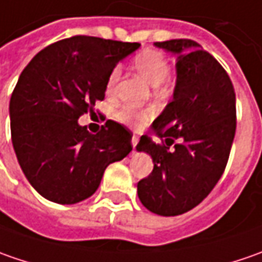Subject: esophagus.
<instances>
[{"label":"esophagus","mask_w":262,"mask_h":262,"mask_svg":"<svg viewBox=\"0 0 262 262\" xmlns=\"http://www.w3.org/2000/svg\"><path fill=\"white\" fill-rule=\"evenodd\" d=\"M131 141H133V147L136 148L137 144H138V137H137V136H133V140H131Z\"/></svg>","instance_id":"esophagus-1"}]
</instances>
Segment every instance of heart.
Returning a JSON list of instances; mask_svg holds the SVG:
<instances>
[{
    "mask_svg": "<svg viewBox=\"0 0 262 262\" xmlns=\"http://www.w3.org/2000/svg\"><path fill=\"white\" fill-rule=\"evenodd\" d=\"M134 67L137 68V71L153 86H159L163 81H166L169 78V74H170V67H169V62H167L165 55L157 52V51H153V49H147V51L137 54L136 58H134ZM119 76H121L119 67H115L109 73L107 80H106V93L107 95H111L115 90ZM116 116L119 121H122L125 124L143 126L148 119V112H138L129 106H124L116 112Z\"/></svg>",
    "mask_w": 262,
    "mask_h": 262,
    "instance_id": "1",
    "label": "heart"
}]
</instances>
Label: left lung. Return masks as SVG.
<instances>
[{"label": "left lung", "instance_id": "8db88e82", "mask_svg": "<svg viewBox=\"0 0 262 262\" xmlns=\"http://www.w3.org/2000/svg\"><path fill=\"white\" fill-rule=\"evenodd\" d=\"M155 45L178 55V78L172 102L151 125L160 143L143 136L137 144L155 163L137 192L147 210L178 216L198 206L225 172L236 131V96L226 70L196 42Z\"/></svg>", "mask_w": 262, "mask_h": 262}]
</instances>
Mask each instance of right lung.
<instances>
[{
  "mask_svg": "<svg viewBox=\"0 0 262 262\" xmlns=\"http://www.w3.org/2000/svg\"><path fill=\"white\" fill-rule=\"evenodd\" d=\"M137 42L73 36L27 64L10 100L11 140L27 181L46 200L76 204L93 195L105 169L133 150V133L107 119L96 134L78 125L105 99L109 73Z\"/></svg>",
  "mask_w": 262,
  "mask_h": 262,
  "instance_id": "add662e5",
  "label": "right lung"
}]
</instances>
